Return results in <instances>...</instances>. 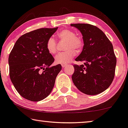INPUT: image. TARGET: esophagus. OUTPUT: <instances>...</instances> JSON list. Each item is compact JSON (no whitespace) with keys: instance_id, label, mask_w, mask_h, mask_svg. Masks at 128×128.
<instances>
[{"instance_id":"obj_1","label":"esophagus","mask_w":128,"mask_h":128,"mask_svg":"<svg viewBox=\"0 0 128 128\" xmlns=\"http://www.w3.org/2000/svg\"><path fill=\"white\" fill-rule=\"evenodd\" d=\"M62 68H66V66H67V64H62Z\"/></svg>"}]
</instances>
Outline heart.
I'll return each mask as SVG.
<instances>
[{
	"label": "heart",
	"instance_id": "b5f03b06",
	"mask_svg": "<svg viewBox=\"0 0 128 128\" xmlns=\"http://www.w3.org/2000/svg\"><path fill=\"white\" fill-rule=\"evenodd\" d=\"M58 37L62 41H66V52L60 53L55 58V62L58 64H67L76 54V50H80L83 46V40L82 36L75 34L70 29L66 28L58 32ZM46 48L50 54H54L57 52V43L53 37H49L46 43Z\"/></svg>",
	"mask_w": 128,
	"mask_h": 128
}]
</instances>
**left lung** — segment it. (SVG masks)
Listing matches in <instances>:
<instances>
[{
    "label": "left lung",
    "instance_id": "8db88e82",
    "mask_svg": "<svg viewBox=\"0 0 128 128\" xmlns=\"http://www.w3.org/2000/svg\"><path fill=\"white\" fill-rule=\"evenodd\" d=\"M80 31L84 45L82 52L75 58L84 62L74 64L72 81L84 94L96 95L104 92L113 82L117 59L111 42L96 26L87 24H71Z\"/></svg>",
    "mask_w": 128,
    "mask_h": 128
}]
</instances>
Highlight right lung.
Segmentation results:
<instances>
[{
  "mask_svg": "<svg viewBox=\"0 0 128 128\" xmlns=\"http://www.w3.org/2000/svg\"><path fill=\"white\" fill-rule=\"evenodd\" d=\"M58 28H41L24 34L10 53V79L18 92L26 100L38 102L46 98L62 70L61 64L50 66L54 59L46 48L48 39Z\"/></svg>",
  "mask_w": 128,
  "mask_h": 128,
  "instance_id": "1",
  "label": "right lung"
}]
</instances>
